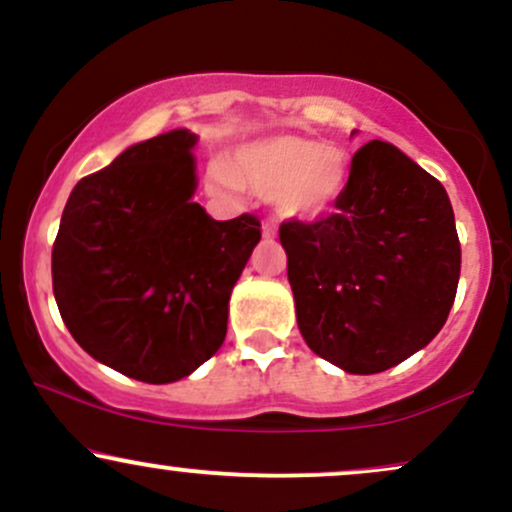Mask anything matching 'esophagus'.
<instances>
[{
	"instance_id": "obj_1",
	"label": "esophagus",
	"mask_w": 512,
	"mask_h": 512,
	"mask_svg": "<svg viewBox=\"0 0 512 512\" xmlns=\"http://www.w3.org/2000/svg\"><path fill=\"white\" fill-rule=\"evenodd\" d=\"M262 233H264V238H274V233H276L274 221H262Z\"/></svg>"
}]
</instances>
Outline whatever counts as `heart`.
<instances>
[{"mask_svg": "<svg viewBox=\"0 0 512 512\" xmlns=\"http://www.w3.org/2000/svg\"><path fill=\"white\" fill-rule=\"evenodd\" d=\"M349 180V156L339 146L298 134H279L243 144L226 161L211 163L207 185L214 195L240 187L272 197L289 219H317L342 197Z\"/></svg>", "mask_w": 512, "mask_h": 512, "instance_id": "b5f03b06", "label": "heart"}]
</instances>
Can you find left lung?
Here are the masks:
<instances>
[{
    "mask_svg": "<svg viewBox=\"0 0 512 512\" xmlns=\"http://www.w3.org/2000/svg\"><path fill=\"white\" fill-rule=\"evenodd\" d=\"M305 344L346 373L397 366L448 320L462 250L448 192L387 142L354 154L334 211L279 226Z\"/></svg>",
    "mask_w": 512,
    "mask_h": 512,
    "instance_id": "1",
    "label": "left lung"
}]
</instances>
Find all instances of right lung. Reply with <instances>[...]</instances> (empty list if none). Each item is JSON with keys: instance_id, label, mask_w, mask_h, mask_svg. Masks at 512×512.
<instances>
[{"instance_id": "add662e5", "label": "right lung", "mask_w": 512, "mask_h": 512, "mask_svg": "<svg viewBox=\"0 0 512 512\" xmlns=\"http://www.w3.org/2000/svg\"><path fill=\"white\" fill-rule=\"evenodd\" d=\"M195 142L173 129L81 178L52 245V291L76 344L151 385L221 349L228 298L262 236L255 214L214 221L192 202Z\"/></svg>"}]
</instances>
